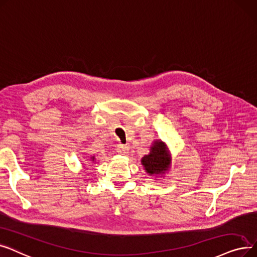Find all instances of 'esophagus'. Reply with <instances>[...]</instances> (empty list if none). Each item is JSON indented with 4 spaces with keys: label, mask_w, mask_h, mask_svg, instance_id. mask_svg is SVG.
Segmentation results:
<instances>
[{
    "label": "esophagus",
    "mask_w": 257,
    "mask_h": 257,
    "mask_svg": "<svg viewBox=\"0 0 257 257\" xmlns=\"http://www.w3.org/2000/svg\"><path fill=\"white\" fill-rule=\"evenodd\" d=\"M117 153L120 155H127L128 154V148L123 144L117 145Z\"/></svg>",
    "instance_id": "1"
}]
</instances>
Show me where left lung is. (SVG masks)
<instances>
[{"label":"left lung","instance_id":"obj_1","mask_svg":"<svg viewBox=\"0 0 257 257\" xmlns=\"http://www.w3.org/2000/svg\"><path fill=\"white\" fill-rule=\"evenodd\" d=\"M142 164L150 175H159L167 170L170 159L167 156L164 143L156 141L152 146L151 154L142 158Z\"/></svg>","mask_w":257,"mask_h":257}]
</instances>
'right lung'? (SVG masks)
<instances>
[{
  "mask_svg": "<svg viewBox=\"0 0 257 257\" xmlns=\"http://www.w3.org/2000/svg\"><path fill=\"white\" fill-rule=\"evenodd\" d=\"M92 159H93V160H94V157H93V158H92Z\"/></svg>",
  "mask_w": 257,
  "mask_h": 257,
  "instance_id": "add662e5",
  "label": "right lung"
}]
</instances>
